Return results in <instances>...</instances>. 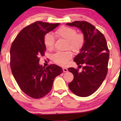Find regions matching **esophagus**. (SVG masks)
<instances>
[{
    "instance_id": "1",
    "label": "esophagus",
    "mask_w": 121,
    "mask_h": 121,
    "mask_svg": "<svg viewBox=\"0 0 121 121\" xmlns=\"http://www.w3.org/2000/svg\"><path fill=\"white\" fill-rule=\"evenodd\" d=\"M63 70L64 72H67L68 71V69L66 68H63Z\"/></svg>"
}]
</instances>
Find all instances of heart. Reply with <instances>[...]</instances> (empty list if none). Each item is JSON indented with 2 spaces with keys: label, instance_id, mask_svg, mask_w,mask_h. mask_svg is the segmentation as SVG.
<instances>
[{
  "label": "heart",
  "instance_id": "1",
  "mask_svg": "<svg viewBox=\"0 0 121 121\" xmlns=\"http://www.w3.org/2000/svg\"><path fill=\"white\" fill-rule=\"evenodd\" d=\"M55 35L59 39H63L67 41V48H68L77 53L80 52L84 44V37L82 34H77L75 29L67 26H62L55 32ZM44 45L46 49L51 51L54 48V39L50 34L46 35L44 39ZM72 58L70 52H58L53 56L54 62L61 66H64L68 63L69 59Z\"/></svg>",
  "mask_w": 121,
  "mask_h": 121
}]
</instances>
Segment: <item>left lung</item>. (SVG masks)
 <instances>
[{
  "instance_id": "obj_1",
  "label": "left lung",
  "mask_w": 121,
  "mask_h": 121,
  "mask_svg": "<svg viewBox=\"0 0 121 121\" xmlns=\"http://www.w3.org/2000/svg\"><path fill=\"white\" fill-rule=\"evenodd\" d=\"M67 25L80 29L84 37V45L74 58L77 65L84 66L80 72L74 68H68L74 75L69 88L78 96H89L100 87L106 77L109 59L106 40L100 31L86 21H75Z\"/></svg>"
}]
</instances>
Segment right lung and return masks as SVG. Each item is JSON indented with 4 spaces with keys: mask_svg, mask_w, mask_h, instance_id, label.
Listing matches in <instances>:
<instances>
[{
    "mask_svg": "<svg viewBox=\"0 0 121 121\" xmlns=\"http://www.w3.org/2000/svg\"><path fill=\"white\" fill-rule=\"evenodd\" d=\"M59 25L36 21L23 29L11 44L12 74L21 90L32 98L47 95L55 78L63 72L62 68L56 64L45 68L39 64V57L44 56L46 50L44 36Z\"/></svg>",
    "mask_w": 121,
    "mask_h": 121,
    "instance_id": "obj_1",
    "label": "right lung"
}]
</instances>
